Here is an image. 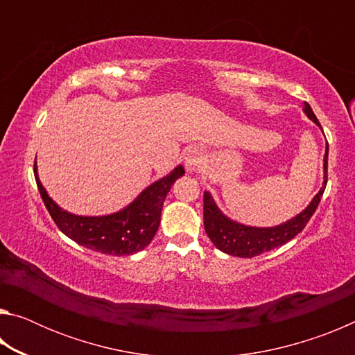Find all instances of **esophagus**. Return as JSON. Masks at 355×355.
Returning <instances> with one entry per match:
<instances>
[{"mask_svg": "<svg viewBox=\"0 0 355 355\" xmlns=\"http://www.w3.org/2000/svg\"><path fill=\"white\" fill-rule=\"evenodd\" d=\"M203 153L199 148H191L184 156V166L189 172H197L203 164Z\"/></svg>", "mask_w": 355, "mask_h": 355, "instance_id": "1", "label": "esophagus"}]
</instances>
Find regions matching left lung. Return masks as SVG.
<instances>
[{
	"instance_id": "obj_1",
	"label": "left lung",
	"mask_w": 355,
	"mask_h": 355,
	"mask_svg": "<svg viewBox=\"0 0 355 355\" xmlns=\"http://www.w3.org/2000/svg\"><path fill=\"white\" fill-rule=\"evenodd\" d=\"M304 112L313 120L316 125L318 122L315 112L311 111L309 103H304ZM327 156H329V144L326 146V155H324V183L320 192L313 197L310 205L299 213L296 218L286 220L285 224L275 225V227H249L243 225L239 222L228 219L227 216L220 211L216 205L211 194L208 191L203 192V225H205V232L211 243L219 250L225 252L228 255L241 257V258H252L263 254V252L272 250L279 245L285 244L293 239L304 227L307 225L311 216L316 211L318 205H320L321 197L324 194L327 184Z\"/></svg>"
}]
</instances>
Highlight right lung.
I'll list each match as a JSON object with an SVG mask.
<instances>
[{
    "instance_id": "add662e5",
    "label": "right lung",
    "mask_w": 355,
    "mask_h": 355,
    "mask_svg": "<svg viewBox=\"0 0 355 355\" xmlns=\"http://www.w3.org/2000/svg\"><path fill=\"white\" fill-rule=\"evenodd\" d=\"M184 173L178 166L169 175L144 189L135 202L127 208L107 216H76L58 207L37 177V166L34 163V175L45 207L64 235L84 248L107 255H131L152 243L159 227L161 209L175 180Z\"/></svg>"
}]
</instances>
